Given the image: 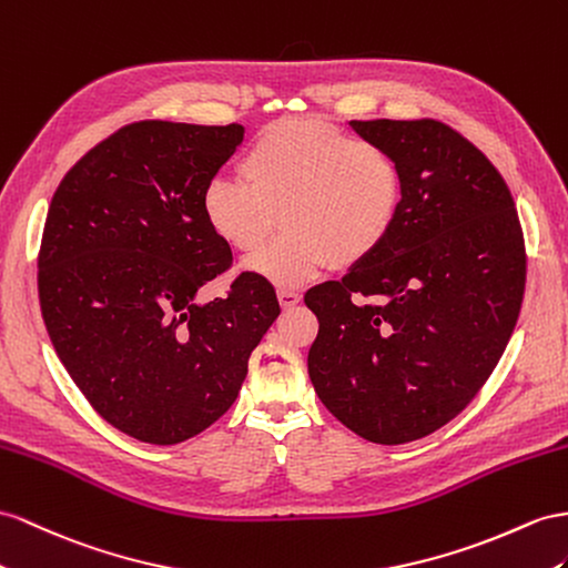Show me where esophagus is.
I'll use <instances>...</instances> for the list:
<instances>
[{
  "instance_id": "1",
  "label": "esophagus",
  "mask_w": 568,
  "mask_h": 568,
  "mask_svg": "<svg viewBox=\"0 0 568 568\" xmlns=\"http://www.w3.org/2000/svg\"><path fill=\"white\" fill-rule=\"evenodd\" d=\"M302 300V293H297V290H278V302H281V307L283 310H290V307H295V304Z\"/></svg>"
}]
</instances>
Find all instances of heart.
I'll return each instance as SVG.
<instances>
[{"instance_id": "b5f03b06", "label": "heart", "mask_w": 568, "mask_h": 568, "mask_svg": "<svg viewBox=\"0 0 568 568\" xmlns=\"http://www.w3.org/2000/svg\"><path fill=\"white\" fill-rule=\"evenodd\" d=\"M237 178L217 174L201 192V215L232 252L254 254L244 271L297 287L331 264L369 258L394 230L403 201L398 160L382 143L312 118L273 122L254 136Z\"/></svg>"}]
</instances>
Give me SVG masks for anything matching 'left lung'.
Masks as SVG:
<instances>
[{"label": "left lung", "instance_id": "left-lung-1", "mask_svg": "<svg viewBox=\"0 0 568 568\" xmlns=\"http://www.w3.org/2000/svg\"><path fill=\"white\" fill-rule=\"evenodd\" d=\"M403 172L398 221L343 281L312 287L307 367L333 417L396 446L450 423L485 386L518 322L526 250L489 160L434 120H353Z\"/></svg>", "mask_w": 568, "mask_h": 568}]
</instances>
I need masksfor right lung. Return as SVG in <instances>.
<instances>
[{"label": "right lung", "instance_id": "right-lung-1", "mask_svg": "<svg viewBox=\"0 0 568 568\" xmlns=\"http://www.w3.org/2000/svg\"><path fill=\"white\" fill-rule=\"evenodd\" d=\"M242 141V124L134 122L85 153L50 203L38 256L50 341L98 415L145 444L186 442L225 415L281 314L252 273L227 297L196 300L232 264L201 192Z\"/></svg>", "mask_w": 568, "mask_h": 568}]
</instances>
